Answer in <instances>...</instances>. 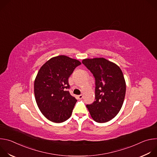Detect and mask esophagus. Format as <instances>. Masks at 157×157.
<instances>
[{"label": "esophagus", "mask_w": 157, "mask_h": 157, "mask_svg": "<svg viewBox=\"0 0 157 157\" xmlns=\"http://www.w3.org/2000/svg\"><path fill=\"white\" fill-rule=\"evenodd\" d=\"M78 97V99H82L83 96H82V94H81V95H79Z\"/></svg>", "instance_id": "1"}]
</instances>
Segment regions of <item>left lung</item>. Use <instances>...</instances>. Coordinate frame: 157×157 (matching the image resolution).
I'll use <instances>...</instances> for the list:
<instances>
[{"label": "left lung", "instance_id": "left-lung-1", "mask_svg": "<svg viewBox=\"0 0 157 157\" xmlns=\"http://www.w3.org/2000/svg\"><path fill=\"white\" fill-rule=\"evenodd\" d=\"M95 78V101L87 104L91 116L104 123L114 118L122 106L126 84L122 70L104 58L84 59L82 61Z\"/></svg>", "mask_w": 157, "mask_h": 157}]
</instances>
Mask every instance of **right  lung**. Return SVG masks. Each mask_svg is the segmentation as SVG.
<instances>
[{"label":"right lung","mask_w":157,"mask_h":157,"mask_svg":"<svg viewBox=\"0 0 157 157\" xmlns=\"http://www.w3.org/2000/svg\"><path fill=\"white\" fill-rule=\"evenodd\" d=\"M79 61L64 55L50 59L40 69L34 82L35 100L43 115L49 121L61 123L71 116L77 102L68 90V78Z\"/></svg>","instance_id":"add662e5"}]
</instances>
